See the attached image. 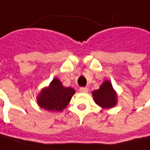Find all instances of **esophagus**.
Returning a JSON list of instances; mask_svg holds the SVG:
<instances>
[{
  "mask_svg": "<svg viewBox=\"0 0 150 150\" xmlns=\"http://www.w3.org/2000/svg\"><path fill=\"white\" fill-rule=\"evenodd\" d=\"M80 91L83 92V93H87L89 91V88L88 87H80Z\"/></svg>",
  "mask_w": 150,
  "mask_h": 150,
  "instance_id": "esophagus-1",
  "label": "esophagus"
}]
</instances>
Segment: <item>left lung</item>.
<instances>
[{"mask_svg":"<svg viewBox=\"0 0 150 150\" xmlns=\"http://www.w3.org/2000/svg\"><path fill=\"white\" fill-rule=\"evenodd\" d=\"M94 100L102 108H111L116 105V95L113 90L110 82L105 81L99 90L92 92Z\"/></svg>","mask_w":150,"mask_h":150,"instance_id":"obj_1","label":"left lung"}]
</instances>
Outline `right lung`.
Returning <instances> with one entry per match:
<instances>
[{"label": "right lung", "mask_w": 150, "mask_h": 150, "mask_svg": "<svg viewBox=\"0 0 150 150\" xmlns=\"http://www.w3.org/2000/svg\"><path fill=\"white\" fill-rule=\"evenodd\" d=\"M75 94V90L64 87L58 79H54L49 87L45 88L37 97L39 105L45 110L61 111L65 109Z\"/></svg>", "instance_id": "obj_1"}]
</instances>
